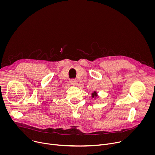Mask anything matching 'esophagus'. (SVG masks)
Here are the masks:
<instances>
[{"instance_id": "obj_1", "label": "esophagus", "mask_w": 155, "mask_h": 155, "mask_svg": "<svg viewBox=\"0 0 155 155\" xmlns=\"http://www.w3.org/2000/svg\"><path fill=\"white\" fill-rule=\"evenodd\" d=\"M70 83L72 85H75L77 83V81L75 79H72L70 80Z\"/></svg>"}]
</instances>
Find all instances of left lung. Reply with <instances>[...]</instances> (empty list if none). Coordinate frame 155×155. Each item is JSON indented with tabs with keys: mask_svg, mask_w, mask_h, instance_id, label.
<instances>
[{
	"mask_svg": "<svg viewBox=\"0 0 155 155\" xmlns=\"http://www.w3.org/2000/svg\"><path fill=\"white\" fill-rule=\"evenodd\" d=\"M97 93H96V91H94V93H92V97H93V98L96 97H97Z\"/></svg>",
	"mask_w": 155,
	"mask_h": 155,
	"instance_id": "left-lung-1",
	"label": "left lung"
}]
</instances>
